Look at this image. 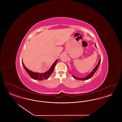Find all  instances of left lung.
Listing matches in <instances>:
<instances>
[{"instance_id":"obj_1","label":"left lung","mask_w":122,"mask_h":122,"mask_svg":"<svg viewBox=\"0 0 122 122\" xmlns=\"http://www.w3.org/2000/svg\"><path fill=\"white\" fill-rule=\"evenodd\" d=\"M95 46L97 48V45H96V43H95ZM100 63H101V56H100V59H99V60L98 62V64L97 65V66L93 69V70L92 71V72H91L88 76H86V77H84V78H78V77H76L75 76L73 75L72 74H71V75H72L73 77L75 79H76V80H79V81H86V80H88V79L91 78L93 76V75L95 74V72L97 71V70L98 68Z\"/></svg>"}]
</instances>
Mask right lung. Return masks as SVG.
I'll return each instance as SVG.
<instances>
[{"label":"right lung","mask_w":122,"mask_h":122,"mask_svg":"<svg viewBox=\"0 0 122 122\" xmlns=\"http://www.w3.org/2000/svg\"><path fill=\"white\" fill-rule=\"evenodd\" d=\"M58 61V59H57L54 63L52 64V65L51 66L50 68L47 71L44 73H37L33 72L29 69H28L24 65L23 62V60H22V64L24 68L25 69L26 72L28 73L30 76L33 80H38V81H43L44 80H47L48 79V78L51 76V75L52 74L53 70L54 69L55 66L57 64V62Z\"/></svg>","instance_id":"1"}]
</instances>
